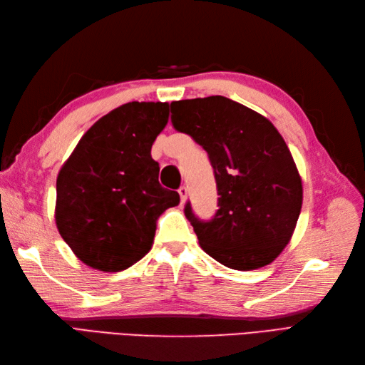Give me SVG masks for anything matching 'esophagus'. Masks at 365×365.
Instances as JSON below:
<instances>
[{
  "label": "esophagus",
  "mask_w": 365,
  "mask_h": 365,
  "mask_svg": "<svg viewBox=\"0 0 365 365\" xmlns=\"http://www.w3.org/2000/svg\"><path fill=\"white\" fill-rule=\"evenodd\" d=\"M179 194H180V202L185 203L186 197H188V188H186V186H180Z\"/></svg>",
  "instance_id": "obj_1"
}]
</instances>
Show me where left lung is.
Returning a JSON list of instances; mask_svg holds the SVG:
<instances>
[{"label":"left lung","instance_id":"8db88e82","mask_svg":"<svg viewBox=\"0 0 365 365\" xmlns=\"http://www.w3.org/2000/svg\"><path fill=\"white\" fill-rule=\"evenodd\" d=\"M173 125L208 153L219 210L210 222L185 216L217 262L250 272L272 264L292 239L302 208V180L274 125L222 96L171 103Z\"/></svg>","mask_w":365,"mask_h":365}]
</instances>
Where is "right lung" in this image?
<instances>
[{
  "label": "right lung",
  "mask_w": 365,
  "mask_h": 365,
  "mask_svg": "<svg viewBox=\"0 0 365 365\" xmlns=\"http://www.w3.org/2000/svg\"><path fill=\"white\" fill-rule=\"evenodd\" d=\"M170 117L162 101H130L96 121L57 177L55 223L83 264L121 272L153 247L157 219L180 202L158 183L151 148Z\"/></svg>",
  "instance_id": "1"
}]
</instances>
